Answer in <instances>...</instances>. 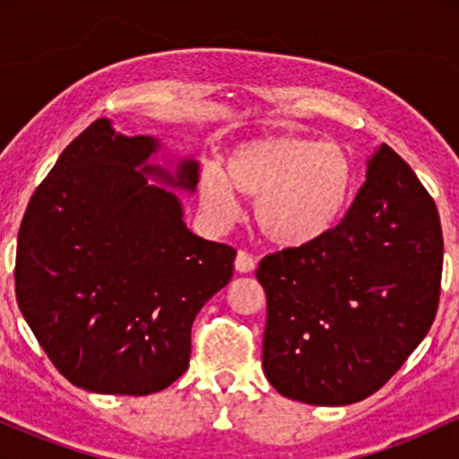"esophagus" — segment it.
Masks as SVG:
<instances>
[{"instance_id":"obj_1","label":"esophagus","mask_w":459,"mask_h":459,"mask_svg":"<svg viewBox=\"0 0 459 459\" xmlns=\"http://www.w3.org/2000/svg\"><path fill=\"white\" fill-rule=\"evenodd\" d=\"M255 265H256L255 256L247 255L246 250L237 252V259H235V270L237 272H239V273H250L252 270H255Z\"/></svg>"}]
</instances>
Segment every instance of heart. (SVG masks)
I'll return each instance as SVG.
<instances>
[{
	"mask_svg": "<svg viewBox=\"0 0 459 459\" xmlns=\"http://www.w3.org/2000/svg\"><path fill=\"white\" fill-rule=\"evenodd\" d=\"M354 187V163L339 142L308 135H265L233 146L224 175L204 168L200 204L215 224L237 215L235 192L255 198L261 233L282 247L317 244L343 218Z\"/></svg>",
	"mask_w": 459,
	"mask_h": 459,
	"instance_id": "obj_1",
	"label": "heart"
}]
</instances>
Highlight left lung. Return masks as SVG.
Here are the masks:
<instances>
[{
  "label": "left lung",
  "instance_id": "8db88e82",
  "mask_svg": "<svg viewBox=\"0 0 459 459\" xmlns=\"http://www.w3.org/2000/svg\"><path fill=\"white\" fill-rule=\"evenodd\" d=\"M440 276L434 198L412 168L380 144L367 161V181L330 235L259 263L267 298L265 377L296 402H362L429 332Z\"/></svg>",
  "mask_w": 459,
  "mask_h": 459
}]
</instances>
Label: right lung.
Segmentation results:
<instances>
[{"label": "right lung", "instance_id": "add662e5", "mask_svg": "<svg viewBox=\"0 0 459 459\" xmlns=\"http://www.w3.org/2000/svg\"><path fill=\"white\" fill-rule=\"evenodd\" d=\"M160 149L151 135L94 120L62 151L21 222L19 308L57 371L83 391L170 386L189 367L198 310L233 276V247L194 235L166 189L194 192L198 161L170 170L151 161Z\"/></svg>", "mask_w": 459, "mask_h": 459}]
</instances>
